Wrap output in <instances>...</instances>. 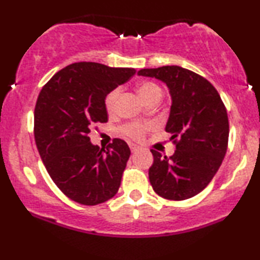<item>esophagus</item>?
I'll list each match as a JSON object with an SVG mask.
<instances>
[{"mask_svg":"<svg viewBox=\"0 0 260 260\" xmlns=\"http://www.w3.org/2000/svg\"><path fill=\"white\" fill-rule=\"evenodd\" d=\"M129 148H131V150H132V151L134 152V151H137V150L139 149V146L137 145V144H129Z\"/></svg>","mask_w":260,"mask_h":260,"instance_id":"34e87169","label":"esophagus"}]
</instances>
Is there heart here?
I'll return each mask as SVG.
<instances>
[{"instance_id":"1","label":"heart","mask_w":260,"mask_h":260,"mask_svg":"<svg viewBox=\"0 0 260 260\" xmlns=\"http://www.w3.org/2000/svg\"><path fill=\"white\" fill-rule=\"evenodd\" d=\"M138 93L143 98L144 102L146 103L149 99H151L152 96L162 95V89L154 82H143L138 86ZM118 95H120V88H115L112 89L111 92H109L108 95L105 96L104 105L105 109L109 112L114 111L115 108H116ZM150 127H151L150 124L139 123V122H131V123L124 124V126L121 128V131L124 136L128 137V138L139 140L143 138L144 134H145V132Z\"/></svg>"}]
</instances>
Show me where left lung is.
<instances>
[{"label": "left lung", "instance_id": "left-lung-1", "mask_svg": "<svg viewBox=\"0 0 260 260\" xmlns=\"http://www.w3.org/2000/svg\"><path fill=\"white\" fill-rule=\"evenodd\" d=\"M138 75L165 82L172 98L166 132L172 134L176 151L167 157L151 150L152 189L173 201L192 198L213 179L226 154L229 120L224 103L209 81L177 65L142 69Z\"/></svg>", "mask_w": 260, "mask_h": 260}]
</instances>
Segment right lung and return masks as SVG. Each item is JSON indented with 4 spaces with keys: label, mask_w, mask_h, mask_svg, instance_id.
<instances>
[{
    "label": "right lung",
    "mask_w": 260,
    "mask_h": 260,
    "mask_svg": "<svg viewBox=\"0 0 260 260\" xmlns=\"http://www.w3.org/2000/svg\"><path fill=\"white\" fill-rule=\"evenodd\" d=\"M134 74L132 68L74 62L41 89L34 114L37 150L55 185L75 202L99 205L118 191L131 155L127 143L116 138L100 149L88 134L108 122V93Z\"/></svg>",
    "instance_id": "add662e5"
}]
</instances>
